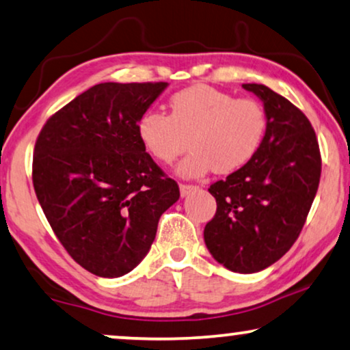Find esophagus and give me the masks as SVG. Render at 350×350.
<instances>
[{"label": "esophagus", "instance_id": "esophagus-1", "mask_svg": "<svg viewBox=\"0 0 350 350\" xmlns=\"http://www.w3.org/2000/svg\"><path fill=\"white\" fill-rule=\"evenodd\" d=\"M179 189H180V195H182V196H187L189 193H191V191L198 190V185H193V184H180Z\"/></svg>", "mask_w": 350, "mask_h": 350}]
</instances>
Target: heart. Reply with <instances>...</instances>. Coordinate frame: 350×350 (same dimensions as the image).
Returning a JSON list of instances; mask_svg holds the SVG:
<instances>
[{
	"instance_id": "obj_1",
	"label": "heart",
	"mask_w": 350,
	"mask_h": 350,
	"mask_svg": "<svg viewBox=\"0 0 350 350\" xmlns=\"http://www.w3.org/2000/svg\"><path fill=\"white\" fill-rule=\"evenodd\" d=\"M268 130L263 105L254 98H234L209 85H191L170 98V116L147 111L136 122L141 144L160 163L170 165L189 147L179 174H231L249 163Z\"/></svg>"
}]
</instances>
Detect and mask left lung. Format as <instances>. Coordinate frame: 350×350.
I'll return each mask as SVG.
<instances>
[{
    "label": "left lung",
    "mask_w": 350,
    "mask_h": 350,
    "mask_svg": "<svg viewBox=\"0 0 350 350\" xmlns=\"http://www.w3.org/2000/svg\"><path fill=\"white\" fill-rule=\"evenodd\" d=\"M263 101L268 130L257 155L209 187L217 211L204 226L213 257L234 273H257L288 252L316 198L322 157L308 117L262 83H244Z\"/></svg>",
    "instance_id": "obj_1"
}]
</instances>
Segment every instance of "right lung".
<instances>
[{"label": "right lung", "instance_id": "1", "mask_svg": "<svg viewBox=\"0 0 350 350\" xmlns=\"http://www.w3.org/2000/svg\"><path fill=\"white\" fill-rule=\"evenodd\" d=\"M166 85H93L49 117L34 144L33 187L47 222L71 258L100 278L139 265L180 196L136 131Z\"/></svg>", "mask_w": 350, "mask_h": 350}]
</instances>
